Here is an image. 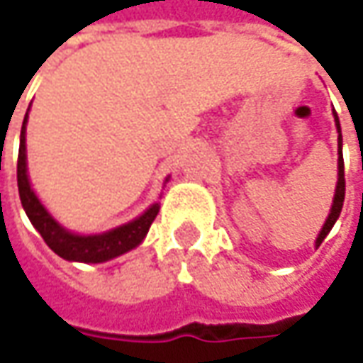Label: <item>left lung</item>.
Masks as SVG:
<instances>
[{
    "mask_svg": "<svg viewBox=\"0 0 363 363\" xmlns=\"http://www.w3.org/2000/svg\"><path fill=\"white\" fill-rule=\"evenodd\" d=\"M333 121H335V129H337V184H335V194H333V202H331V208H329V214L321 226V230L315 238V248H319V244L325 240L333 224L337 222V218L342 214L343 208V198H345V177H343V153H342V127H340V119H337V113L333 111Z\"/></svg>",
    "mask_w": 363,
    "mask_h": 363,
    "instance_id": "obj_1",
    "label": "left lung"
}]
</instances>
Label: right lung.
I'll use <instances>...</instances> for the list:
<instances>
[{"mask_svg":"<svg viewBox=\"0 0 363 363\" xmlns=\"http://www.w3.org/2000/svg\"><path fill=\"white\" fill-rule=\"evenodd\" d=\"M28 115L30 108L23 117L20 135V155H18V189H20L21 208L26 210V216L30 218L32 226L40 232L44 242L64 260L70 262H106L113 258L121 257L137 248L145 240L149 226L153 224L155 216L160 214V202H153L143 214L133 218L129 222L115 226L111 230L94 232V234H80L70 230L64 224H60L56 218L50 214V210L38 198V194L32 188L30 175H28V149H26V127H28ZM169 182V175L163 182ZM163 194V191H161ZM160 194V198H161Z\"/></svg>","mask_w":363,"mask_h":363,"instance_id":"1","label":"right lung"}]
</instances>
